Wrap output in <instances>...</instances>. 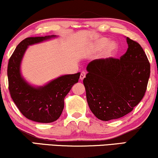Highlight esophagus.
Masks as SVG:
<instances>
[{"instance_id":"obj_1","label":"esophagus","mask_w":158,"mask_h":158,"mask_svg":"<svg viewBox=\"0 0 158 158\" xmlns=\"http://www.w3.org/2000/svg\"><path fill=\"white\" fill-rule=\"evenodd\" d=\"M85 75H86L85 72H84V71H83V72H81V75H80V79H81V81H83V80L84 78H85Z\"/></svg>"}]
</instances>
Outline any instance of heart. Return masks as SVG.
<instances>
[{"instance_id": "1", "label": "heart", "mask_w": 158, "mask_h": 158, "mask_svg": "<svg viewBox=\"0 0 158 158\" xmlns=\"http://www.w3.org/2000/svg\"><path fill=\"white\" fill-rule=\"evenodd\" d=\"M109 40L106 38H100L95 41L92 45V48L94 51H100L106 46L101 53V57L104 60L111 59L114 57L118 52V44L114 42H111L107 45ZM107 45H106V44Z\"/></svg>"}]
</instances>
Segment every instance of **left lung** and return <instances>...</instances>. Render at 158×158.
<instances>
[{"instance_id":"8db88e82","label":"left lung","mask_w":158,"mask_h":158,"mask_svg":"<svg viewBox=\"0 0 158 158\" xmlns=\"http://www.w3.org/2000/svg\"><path fill=\"white\" fill-rule=\"evenodd\" d=\"M128 49L120 60H93L83 79L88 104L98 119L109 121L132 111L145 94L150 64L139 43L127 37Z\"/></svg>"}]
</instances>
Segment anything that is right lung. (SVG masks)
Here are the masks:
<instances>
[{
	"instance_id": "obj_1",
	"label": "right lung",
	"mask_w": 158,
	"mask_h": 158,
	"mask_svg": "<svg viewBox=\"0 0 158 158\" xmlns=\"http://www.w3.org/2000/svg\"><path fill=\"white\" fill-rule=\"evenodd\" d=\"M53 37L56 36L26 38L16 47L8 64V89L13 101L26 118L40 123H51L59 118L64 97L78 82L81 75H62L41 87H34L23 78L20 65L28 46Z\"/></svg>"
}]
</instances>
